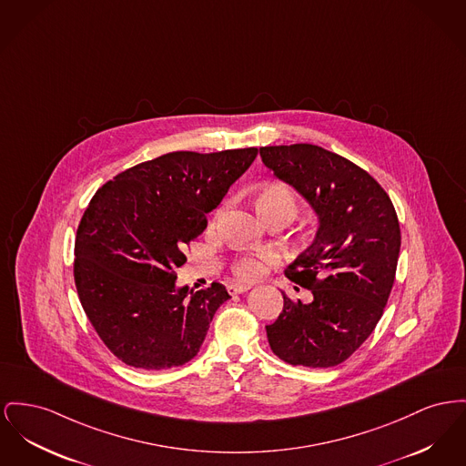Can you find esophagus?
I'll use <instances>...</instances> for the list:
<instances>
[{
  "instance_id": "obj_1",
  "label": "esophagus",
  "mask_w": 466,
  "mask_h": 466,
  "mask_svg": "<svg viewBox=\"0 0 466 466\" xmlns=\"http://www.w3.org/2000/svg\"><path fill=\"white\" fill-rule=\"evenodd\" d=\"M249 289H251L249 285H241V283H232V285H228V292H230L232 296H236V294H245Z\"/></svg>"
}]
</instances>
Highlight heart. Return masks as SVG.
Here are the masks:
<instances>
[{
    "instance_id": "1",
    "label": "heart",
    "mask_w": 466,
    "mask_h": 466,
    "mask_svg": "<svg viewBox=\"0 0 466 466\" xmlns=\"http://www.w3.org/2000/svg\"><path fill=\"white\" fill-rule=\"evenodd\" d=\"M253 206L266 221H271L278 217L292 219L298 213L299 198L294 190L283 185H264L253 192ZM276 258L278 257L273 251H264L258 255H243L234 262L232 271L239 279L251 281L262 276L266 271V264H273Z\"/></svg>"
}]
</instances>
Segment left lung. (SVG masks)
I'll return each instance as SVG.
<instances>
[{
    "mask_svg": "<svg viewBox=\"0 0 466 466\" xmlns=\"http://www.w3.org/2000/svg\"><path fill=\"white\" fill-rule=\"evenodd\" d=\"M260 157L320 223L311 247L285 269L313 301L283 294V311L266 326L271 350L292 366H338L377 328L392 290L401 247L396 209L375 177L320 146H266Z\"/></svg>",
    "mask_w": 466,
    "mask_h": 466,
    "instance_id": "1",
    "label": "left lung"
}]
</instances>
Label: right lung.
I'll use <instances>...</instances> for the list:
<instances>
[{
    "mask_svg": "<svg viewBox=\"0 0 466 466\" xmlns=\"http://www.w3.org/2000/svg\"><path fill=\"white\" fill-rule=\"evenodd\" d=\"M257 153H167L127 168L93 195L77 228L74 278L91 326L125 364L167 370L200 350L230 296L218 281L192 294L176 289V269Z\"/></svg>",
    "mask_w": 466,
    "mask_h": 466,
    "instance_id": "obj_1",
    "label": "right lung"
}]
</instances>
